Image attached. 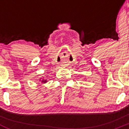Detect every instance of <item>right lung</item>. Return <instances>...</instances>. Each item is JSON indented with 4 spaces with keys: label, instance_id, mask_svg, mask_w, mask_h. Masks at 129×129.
Instances as JSON below:
<instances>
[{
    "label": "right lung",
    "instance_id": "right-lung-1",
    "mask_svg": "<svg viewBox=\"0 0 129 129\" xmlns=\"http://www.w3.org/2000/svg\"><path fill=\"white\" fill-rule=\"evenodd\" d=\"M40 81H41L42 82H43V83L47 82V80H44V79H43V80H40Z\"/></svg>",
    "mask_w": 129,
    "mask_h": 129
}]
</instances>
